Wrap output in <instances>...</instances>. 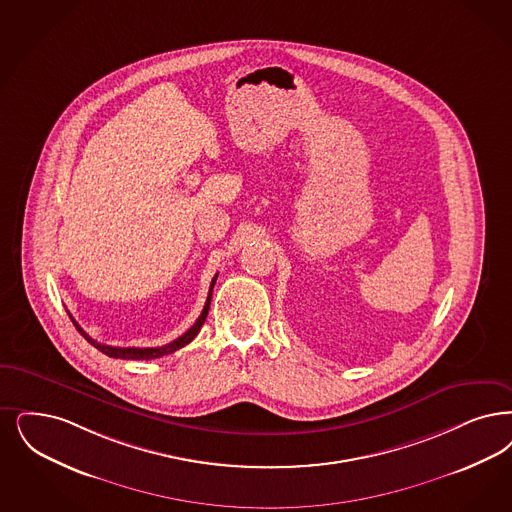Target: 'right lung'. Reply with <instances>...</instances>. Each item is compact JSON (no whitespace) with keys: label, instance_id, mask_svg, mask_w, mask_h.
<instances>
[{"label":"right lung","instance_id":"1","mask_svg":"<svg viewBox=\"0 0 512 512\" xmlns=\"http://www.w3.org/2000/svg\"><path fill=\"white\" fill-rule=\"evenodd\" d=\"M217 276L219 274H215V278L211 280V287H209V295H207V301H205L204 310H202V314H200V318L196 320V324L192 326V328L188 329L186 333H183L181 337H177L175 341H171V343H167L164 347H156V348H137V347H110V345H103V343H97L95 339H91L82 328H80V324L72 318V314H68L70 316V320H72V324L76 326V329L82 333L83 337H85V341H89L91 345L95 348H99L101 352H104L106 356H110V358H122V360H154V358H162L165 354H171V352H175V350H179V348H183L184 345H188L198 333H200V329L204 326L205 318H207V310H209V305H211V293H213V286H215V282H217Z\"/></svg>","mask_w":512,"mask_h":512}]
</instances>
